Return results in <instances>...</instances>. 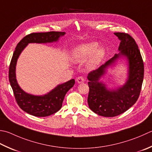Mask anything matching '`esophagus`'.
Returning <instances> with one entry per match:
<instances>
[{
  "instance_id": "34e87169",
  "label": "esophagus",
  "mask_w": 152,
  "mask_h": 152,
  "mask_svg": "<svg viewBox=\"0 0 152 152\" xmlns=\"http://www.w3.org/2000/svg\"><path fill=\"white\" fill-rule=\"evenodd\" d=\"M76 81L78 83H79V84H81V83H84L85 82V79L84 77L82 76H79L76 79Z\"/></svg>"
}]
</instances>
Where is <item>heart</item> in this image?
<instances>
[{
	"instance_id": "b5f03b06",
	"label": "heart",
	"mask_w": 152,
	"mask_h": 152,
	"mask_svg": "<svg viewBox=\"0 0 152 152\" xmlns=\"http://www.w3.org/2000/svg\"><path fill=\"white\" fill-rule=\"evenodd\" d=\"M98 47L96 42H90L80 44L72 49L70 58L73 62H80L88 59L87 66L94 69L101 64L105 56V49L103 47Z\"/></svg>"
}]
</instances>
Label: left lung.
I'll list each match as a JSON object with an SVG mask.
<instances>
[{
    "mask_svg": "<svg viewBox=\"0 0 152 152\" xmlns=\"http://www.w3.org/2000/svg\"><path fill=\"white\" fill-rule=\"evenodd\" d=\"M114 34L121 41L118 49L119 53L97 70L89 73L87 77L90 88L89 107L95 113L105 117L119 115L131 107L140 96L144 79V62L136 41L125 33ZM121 58L127 61V78L123 85L109 88L100 78Z\"/></svg>",
    "mask_w": 152,
    "mask_h": 152,
    "instance_id": "obj_1",
    "label": "left lung"
}]
</instances>
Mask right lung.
I'll return each mask as SVG.
<instances>
[{
    "label": "right lung",
    "instance_id": "obj_1",
    "mask_svg": "<svg viewBox=\"0 0 152 152\" xmlns=\"http://www.w3.org/2000/svg\"><path fill=\"white\" fill-rule=\"evenodd\" d=\"M65 34V32L58 31L33 33L23 37L15 49L9 68V81L18 105L27 113L39 117H47L55 113L61 109L65 95L73 87L75 80L72 79L63 84H58L45 95L35 96L28 94L20 88L17 81L16 68L18 59L29 43L57 42Z\"/></svg>",
    "mask_w": 152,
    "mask_h": 152
}]
</instances>
